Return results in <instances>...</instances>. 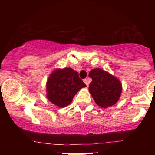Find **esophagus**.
<instances>
[{
  "mask_svg": "<svg viewBox=\"0 0 155 155\" xmlns=\"http://www.w3.org/2000/svg\"><path fill=\"white\" fill-rule=\"evenodd\" d=\"M84 82L85 83V84L87 85V87H88V85H89V81H88V79H84Z\"/></svg>",
  "mask_w": 155,
  "mask_h": 155,
  "instance_id": "34e87169",
  "label": "esophagus"
}]
</instances>
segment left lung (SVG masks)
<instances>
[{
    "label": "left lung",
    "instance_id": "8db88e82",
    "mask_svg": "<svg viewBox=\"0 0 155 155\" xmlns=\"http://www.w3.org/2000/svg\"><path fill=\"white\" fill-rule=\"evenodd\" d=\"M89 77L92 78L89 90L96 104L103 108L116 104L122 90L117 78L101 68L92 69Z\"/></svg>",
    "mask_w": 155,
    "mask_h": 155
}]
</instances>
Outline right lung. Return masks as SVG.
I'll return each instance as SVG.
<instances>
[{
  "mask_svg": "<svg viewBox=\"0 0 155 155\" xmlns=\"http://www.w3.org/2000/svg\"><path fill=\"white\" fill-rule=\"evenodd\" d=\"M84 87L86 84L72 68L57 69L48 79L47 98L56 106L65 107L71 103L76 92Z\"/></svg>",
  "mask_w": 155,
  "mask_h": 155,
  "instance_id": "add662e5",
  "label": "right lung"
}]
</instances>
